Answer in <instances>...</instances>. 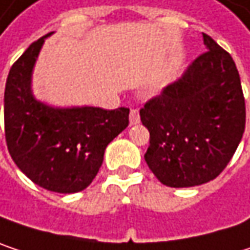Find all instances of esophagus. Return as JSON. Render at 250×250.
I'll return each instance as SVG.
<instances>
[{
	"mask_svg": "<svg viewBox=\"0 0 250 250\" xmlns=\"http://www.w3.org/2000/svg\"><path fill=\"white\" fill-rule=\"evenodd\" d=\"M130 125H137L140 122V116H139V110L137 108H133L130 110Z\"/></svg>",
	"mask_w": 250,
	"mask_h": 250,
	"instance_id": "esophagus-1",
	"label": "esophagus"
}]
</instances>
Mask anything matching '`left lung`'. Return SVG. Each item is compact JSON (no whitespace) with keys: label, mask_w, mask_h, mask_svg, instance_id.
Wrapping results in <instances>:
<instances>
[{"label":"left lung","mask_w":250,"mask_h":250,"mask_svg":"<svg viewBox=\"0 0 250 250\" xmlns=\"http://www.w3.org/2000/svg\"><path fill=\"white\" fill-rule=\"evenodd\" d=\"M203 39L207 52L140 110L150 133L145 161L167 187H195L219 176L245 131L234 61L208 34Z\"/></svg>","instance_id":"8db88e82"}]
</instances>
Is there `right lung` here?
I'll return each instance as SVG.
<instances>
[{
  "label": "right lung",
  "instance_id": "add662e5",
  "mask_svg": "<svg viewBox=\"0 0 250 250\" xmlns=\"http://www.w3.org/2000/svg\"><path fill=\"white\" fill-rule=\"evenodd\" d=\"M40 37L11 66L4 94L8 152L39 187L74 194L98 174L108 143L128 125L130 110L120 107H52L34 98L31 75L44 43Z\"/></svg>",
  "mask_w": 250,
  "mask_h": 250
}]
</instances>
